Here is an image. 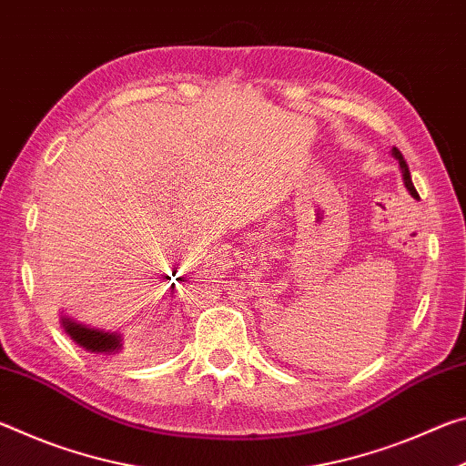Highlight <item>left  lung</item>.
Masks as SVG:
<instances>
[{
    "instance_id": "obj_1",
    "label": "left lung",
    "mask_w": 466,
    "mask_h": 466,
    "mask_svg": "<svg viewBox=\"0 0 466 466\" xmlns=\"http://www.w3.org/2000/svg\"><path fill=\"white\" fill-rule=\"evenodd\" d=\"M392 156H394V157H397V160H399V167H400V172H403V180H405V187L409 188V193H411V195L415 197V199H417V197H420V195H417V191H415V187H413V183H411V172H409V167H407V162H405V157H403V154H400L397 147H392Z\"/></svg>"
}]
</instances>
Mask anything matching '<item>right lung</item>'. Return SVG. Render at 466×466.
<instances>
[{
    "mask_svg": "<svg viewBox=\"0 0 466 466\" xmlns=\"http://www.w3.org/2000/svg\"><path fill=\"white\" fill-rule=\"evenodd\" d=\"M61 325L66 329V333L72 337L80 347L86 351L98 353V356H115V353L121 351L123 339L119 333H108V330L102 329H92L88 325H80L72 319H61Z\"/></svg>",
    "mask_w": 466,
    "mask_h": 466,
    "instance_id": "right-lung-1",
    "label": "right lung"
}]
</instances>
